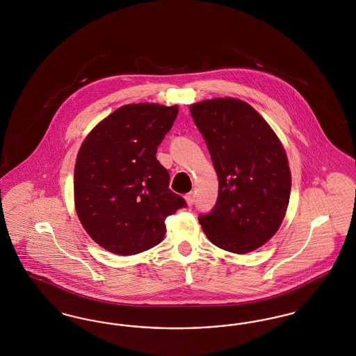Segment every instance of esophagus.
Instances as JSON below:
<instances>
[{
  "label": "esophagus",
  "instance_id": "34e87169",
  "mask_svg": "<svg viewBox=\"0 0 356 356\" xmlns=\"http://www.w3.org/2000/svg\"><path fill=\"white\" fill-rule=\"evenodd\" d=\"M184 199H186V204H188L189 207L193 205V203H195V193H193V192L186 193V196H184Z\"/></svg>",
  "mask_w": 356,
  "mask_h": 356
}]
</instances>
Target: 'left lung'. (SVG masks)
<instances>
[{
  "label": "left lung",
  "mask_w": 356,
  "mask_h": 356,
  "mask_svg": "<svg viewBox=\"0 0 356 356\" xmlns=\"http://www.w3.org/2000/svg\"><path fill=\"white\" fill-rule=\"evenodd\" d=\"M189 111L219 177L216 205L199 218L204 234L224 251L252 252L277 232L287 212L291 170L284 147L243 100H204Z\"/></svg>",
  "instance_id": "8db88e82"
}]
</instances>
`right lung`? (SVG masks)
<instances>
[{
  "instance_id": "right-lung-1",
  "label": "right lung",
  "mask_w": 356,
  "mask_h": 356,
  "mask_svg": "<svg viewBox=\"0 0 356 356\" xmlns=\"http://www.w3.org/2000/svg\"><path fill=\"white\" fill-rule=\"evenodd\" d=\"M177 113V105H122L85 137L74 165V208L104 250L128 256L152 248L165 236V219L186 207L156 159Z\"/></svg>"
}]
</instances>
